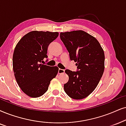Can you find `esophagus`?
Masks as SVG:
<instances>
[{
    "mask_svg": "<svg viewBox=\"0 0 126 126\" xmlns=\"http://www.w3.org/2000/svg\"><path fill=\"white\" fill-rule=\"evenodd\" d=\"M64 73V70L63 69H61V68H59L58 70V73L59 74H63V73Z\"/></svg>",
    "mask_w": 126,
    "mask_h": 126,
    "instance_id": "esophagus-1",
    "label": "esophagus"
}]
</instances>
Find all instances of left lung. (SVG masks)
I'll list each match as a JSON object with an SVG mask.
<instances>
[{
    "label": "left lung",
    "instance_id": "left-lung-1",
    "mask_svg": "<svg viewBox=\"0 0 126 126\" xmlns=\"http://www.w3.org/2000/svg\"><path fill=\"white\" fill-rule=\"evenodd\" d=\"M60 37L77 66V71L65 70L68 81L64 91L74 99H84L94 91L102 76L104 52L96 38L81 30L61 32Z\"/></svg>",
    "mask_w": 126,
    "mask_h": 126
}]
</instances>
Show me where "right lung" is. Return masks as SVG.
Returning a JSON list of instances; mask_svg holds the SVG:
<instances>
[{"instance_id": "1", "label": "right lung", "mask_w": 126, "mask_h": 126, "mask_svg": "<svg viewBox=\"0 0 126 126\" xmlns=\"http://www.w3.org/2000/svg\"><path fill=\"white\" fill-rule=\"evenodd\" d=\"M59 35L57 32L33 31L19 41L13 56L16 79L28 96L38 98L48 90L50 81L56 76L59 68L42 64L47 58L49 44Z\"/></svg>"}]
</instances>
